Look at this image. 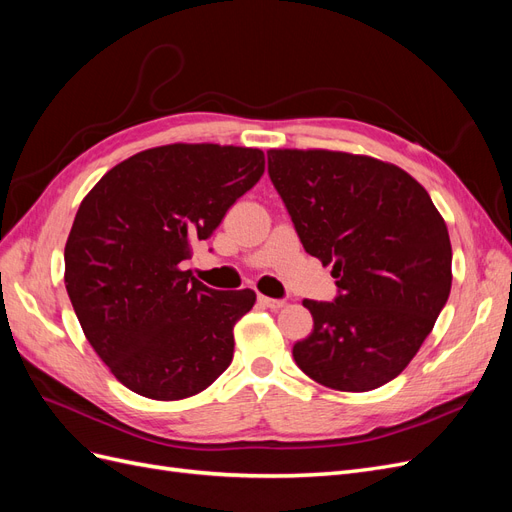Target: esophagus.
Wrapping results in <instances>:
<instances>
[{"label":"esophagus","instance_id":"34e87169","mask_svg":"<svg viewBox=\"0 0 512 512\" xmlns=\"http://www.w3.org/2000/svg\"><path fill=\"white\" fill-rule=\"evenodd\" d=\"M258 303L262 307H269V309H280L286 305L284 299H271V297H265V294H258Z\"/></svg>","mask_w":512,"mask_h":512}]
</instances>
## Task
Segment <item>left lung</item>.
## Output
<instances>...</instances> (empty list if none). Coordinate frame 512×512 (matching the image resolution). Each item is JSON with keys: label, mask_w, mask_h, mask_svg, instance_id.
Here are the masks:
<instances>
[{"label": "left lung", "mask_w": 512, "mask_h": 512, "mask_svg": "<svg viewBox=\"0 0 512 512\" xmlns=\"http://www.w3.org/2000/svg\"><path fill=\"white\" fill-rule=\"evenodd\" d=\"M267 158L305 252L337 277L335 301H303L314 331L294 344V361L329 389H378L414 359L451 294L442 215L393 164L324 149Z\"/></svg>", "instance_id": "obj_1"}]
</instances>
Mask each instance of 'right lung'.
Segmentation results:
<instances>
[{
    "label": "right lung",
    "mask_w": 512,
    "mask_h": 512,
    "mask_svg": "<svg viewBox=\"0 0 512 512\" xmlns=\"http://www.w3.org/2000/svg\"><path fill=\"white\" fill-rule=\"evenodd\" d=\"M265 173L247 147L164 145L123 160L81 203L66 243V290L87 342L130 391L175 401L205 391L235 350L254 290L222 292L183 271Z\"/></svg>",
    "instance_id": "1"
}]
</instances>
